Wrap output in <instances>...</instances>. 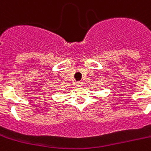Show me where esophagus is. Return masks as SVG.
Listing matches in <instances>:
<instances>
[{"label": "esophagus", "instance_id": "obj_1", "mask_svg": "<svg viewBox=\"0 0 151 151\" xmlns=\"http://www.w3.org/2000/svg\"><path fill=\"white\" fill-rule=\"evenodd\" d=\"M77 86H78V87H81V86H83V84H82V82L79 81V82L77 83Z\"/></svg>", "mask_w": 151, "mask_h": 151}]
</instances>
